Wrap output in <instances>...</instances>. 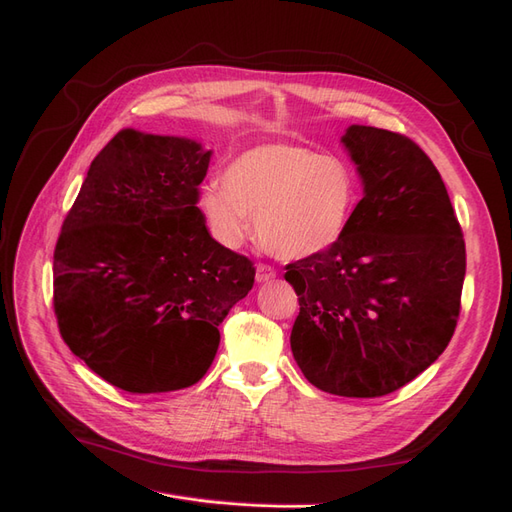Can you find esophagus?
Here are the masks:
<instances>
[{"label":"esophagus","mask_w":512,"mask_h":512,"mask_svg":"<svg viewBox=\"0 0 512 512\" xmlns=\"http://www.w3.org/2000/svg\"><path fill=\"white\" fill-rule=\"evenodd\" d=\"M274 276H276V270L266 266V264H259L257 270H255V281L257 283H268V281L274 279Z\"/></svg>","instance_id":"esophagus-1"}]
</instances>
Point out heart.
I'll return each mask as SVG.
<instances>
[{
  "mask_svg": "<svg viewBox=\"0 0 512 512\" xmlns=\"http://www.w3.org/2000/svg\"><path fill=\"white\" fill-rule=\"evenodd\" d=\"M360 197L356 171L339 156L296 143H259L229 160L223 186L208 184L197 210L223 248L251 236L287 261L309 259L339 244Z\"/></svg>",
  "mask_w": 512,
  "mask_h": 512,
  "instance_id": "obj_1",
  "label": "heart"
}]
</instances>
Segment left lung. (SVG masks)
<instances>
[{
  "mask_svg": "<svg viewBox=\"0 0 512 512\" xmlns=\"http://www.w3.org/2000/svg\"><path fill=\"white\" fill-rule=\"evenodd\" d=\"M341 143L362 199L339 244L285 268L300 302L289 343L313 386L369 399L412 382L446 349L465 242L440 171L414 141L352 124Z\"/></svg>",
  "mask_w": 512,
  "mask_h": 512,
  "instance_id": "obj_1",
  "label": "left lung"
}]
</instances>
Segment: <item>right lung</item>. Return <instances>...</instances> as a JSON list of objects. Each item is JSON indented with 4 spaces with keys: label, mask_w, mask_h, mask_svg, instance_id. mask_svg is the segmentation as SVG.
<instances>
[{
    "label": "right lung",
    "mask_w": 512,
    "mask_h": 512,
    "mask_svg": "<svg viewBox=\"0 0 512 512\" xmlns=\"http://www.w3.org/2000/svg\"><path fill=\"white\" fill-rule=\"evenodd\" d=\"M212 150L122 128L87 169L53 255V306L70 352L111 386L197 384L218 326L255 281L197 210Z\"/></svg>",
    "instance_id": "right-lung-1"
}]
</instances>
